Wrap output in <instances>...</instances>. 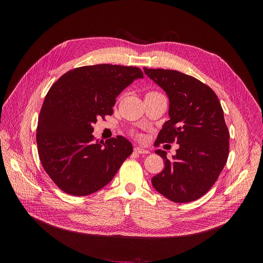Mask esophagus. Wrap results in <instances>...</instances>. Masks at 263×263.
Masks as SVG:
<instances>
[{
    "label": "esophagus",
    "instance_id": "1",
    "mask_svg": "<svg viewBox=\"0 0 263 263\" xmlns=\"http://www.w3.org/2000/svg\"><path fill=\"white\" fill-rule=\"evenodd\" d=\"M134 151H135L136 154H140V155H147V154H149V150H147L145 148H142V147H135Z\"/></svg>",
    "mask_w": 263,
    "mask_h": 263
}]
</instances>
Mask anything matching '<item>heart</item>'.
Masks as SVG:
<instances>
[{"mask_svg":"<svg viewBox=\"0 0 263 263\" xmlns=\"http://www.w3.org/2000/svg\"><path fill=\"white\" fill-rule=\"evenodd\" d=\"M151 92H155V91H151Z\"/></svg>","mask_w":263,"mask_h":263,"instance_id":"b5f03b06","label":"heart"}]
</instances>
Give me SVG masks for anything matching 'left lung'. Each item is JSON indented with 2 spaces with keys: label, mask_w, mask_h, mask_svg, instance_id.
Returning a JSON list of instances; mask_svg holds the SVG:
<instances>
[{
  "label": "left lung",
  "mask_w": 263,
  "mask_h": 263,
  "mask_svg": "<svg viewBox=\"0 0 263 263\" xmlns=\"http://www.w3.org/2000/svg\"><path fill=\"white\" fill-rule=\"evenodd\" d=\"M145 73L166 92L170 120L155 143L177 142L173 160L164 150V170L151 179L154 187L174 202L200 198L217 180L229 154V131L215 92L199 80L170 69L144 68Z\"/></svg>",
  "instance_id": "left-lung-1"
}]
</instances>
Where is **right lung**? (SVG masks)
Segmentation results:
<instances>
[{"label":"right lung","instance_id":"right-lung-1","mask_svg":"<svg viewBox=\"0 0 263 263\" xmlns=\"http://www.w3.org/2000/svg\"><path fill=\"white\" fill-rule=\"evenodd\" d=\"M143 78L137 67L100 64L68 71L49 89L38 117V155L46 173L67 194L99 191L132 154V144L123 136L95 141L92 124L112 115L116 97Z\"/></svg>","mask_w":263,"mask_h":263}]
</instances>
